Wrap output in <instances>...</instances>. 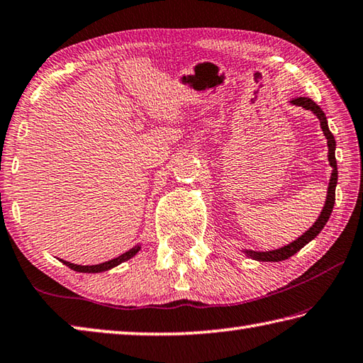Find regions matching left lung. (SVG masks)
<instances>
[{
    "mask_svg": "<svg viewBox=\"0 0 363 363\" xmlns=\"http://www.w3.org/2000/svg\"><path fill=\"white\" fill-rule=\"evenodd\" d=\"M291 103L295 104V106H301L308 111H311L314 116H318L319 122H320V128H322V131H324V136L327 140L328 163H330V167H332V176H330V182H328V192H327V200L324 204V209H322V213L319 214L318 220L314 222V225L309 228L308 232L303 233L300 238L292 241L291 245L279 247V249H274V250H267V252H260V250H249V249L242 250V252H245L247 257H250V259L259 260V262H281V260H286V259H289V257H292L294 254L298 252L303 246H306L309 241L314 240L315 236L322 232V228H324V225L328 220V217H330V214H332V209L335 206V189H337V182H338L337 159H335V147H337V143H335L332 131L328 130L327 117L324 114V111H322L318 104L311 100V98L300 96V98H295V100H292Z\"/></svg>",
    "mask_w": 363,
    "mask_h": 363,
    "instance_id": "8db88e82",
    "label": "left lung"
}]
</instances>
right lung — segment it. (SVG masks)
I'll return each instance as SVG.
<instances>
[{
    "label": "right lung",
    "mask_w": 363,
    "mask_h": 363,
    "mask_svg": "<svg viewBox=\"0 0 363 363\" xmlns=\"http://www.w3.org/2000/svg\"><path fill=\"white\" fill-rule=\"evenodd\" d=\"M140 249H141V246L138 245L135 247H131L130 250H127V252H123L122 255L116 257V259L108 260L104 263H98V265H76V263H71V262H67V260H60V262L65 263L67 267H69L71 269H74V272H79V273H101V272H108V269L114 268L117 265H121L122 262L130 260L131 257H135L138 252H140Z\"/></svg>",
    "instance_id": "obj_1"
}]
</instances>
